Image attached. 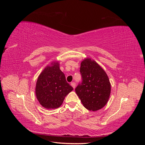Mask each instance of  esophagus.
<instances>
[{
	"label": "esophagus",
	"mask_w": 145,
	"mask_h": 145,
	"mask_svg": "<svg viewBox=\"0 0 145 145\" xmlns=\"http://www.w3.org/2000/svg\"><path fill=\"white\" fill-rule=\"evenodd\" d=\"M71 85L72 86V88H73L74 89L76 88V83H74V82H71Z\"/></svg>",
	"instance_id": "esophagus-1"
}]
</instances>
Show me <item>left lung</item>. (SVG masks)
Here are the masks:
<instances>
[{"mask_svg": "<svg viewBox=\"0 0 145 145\" xmlns=\"http://www.w3.org/2000/svg\"><path fill=\"white\" fill-rule=\"evenodd\" d=\"M80 72L82 81L75 89L85 108L97 111L107 103L111 94V83L106 73L91 59L81 62Z\"/></svg>", "mask_w": 145, "mask_h": 145, "instance_id": "obj_1", "label": "left lung"}]
</instances>
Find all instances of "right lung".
Masks as SVG:
<instances>
[{
	"label": "right lung",
	"instance_id": "right-lung-1",
	"mask_svg": "<svg viewBox=\"0 0 145 145\" xmlns=\"http://www.w3.org/2000/svg\"><path fill=\"white\" fill-rule=\"evenodd\" d=\"M73 89L66 80L58 62H53L38 77L36 95L42 106L47 109H56L63 103L65 97Z\"/></svg>",
	"mask_w": 145,
	"mask_h": 145
}]
</instances>
